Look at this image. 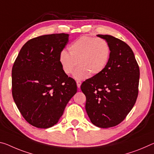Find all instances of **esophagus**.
<instances>
[{
    "instance_id": "34e87169",
    "label": "esophagus",
    "mask_w": 154,
    "mask_h": 154,
    "mask_svg": "<svg viewBox=\"0 0 154 154\" xmlns=\"http://www.w3.org/2000/svg\"><path fill=\"white\" fill-rule=\"evenodd\" d=\"M77 82V88H80V86H81V85H82V82H80V81H77L76 82Z\"/></svg>"
}]
</instances>
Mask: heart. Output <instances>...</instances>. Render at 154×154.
<instances>
[{"instance_id":"1","label":"heart","mask_w":154,"mask_h":154,"mask_svg":"<svg viewBox=\"0 0 154 154\" xmlns=\"http://www.w3.org/2000/svg\"><path fill=\"white\" fill-rule=\"evenodd\" d=\"M68 52L62 51L59 56L62 69L70 75L74 72L75 79H83L90 75H96L103 71L108 64L110 48L106 40L84 35L77 39L68 46Z\"/></svg>"}]
</instances>
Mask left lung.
Segmentation results:
<instances>
[{"instance_id": "8db88e82", "label": "left lung", "mask_w": 154, "mask_h": 154, "mask_svg": "<svg viewBox=\"0 0 154 154\" xmlns=\"http://www.w3.org/2000/svg\"><path fill=\"white\" fill-rule=\"evenodd\" d=\"M106 40L110 55L103 71L82 83L86 110L92 124L101 128L116 126L125 119L138 94L140 70L131 48L109 35Z\"/></svg>"}]
</instances>
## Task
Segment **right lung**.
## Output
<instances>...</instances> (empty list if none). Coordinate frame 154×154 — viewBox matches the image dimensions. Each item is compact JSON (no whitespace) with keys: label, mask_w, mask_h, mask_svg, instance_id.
Wrapping results in <instances>:
<instances>
[{"label":"right lung","mask_w":154,"mask_h":154,"mask_svg":"<svg viewBox=\"0 0 154 154\" xmlns=\"http://www.w3.org/2000/svg\"><path fill=\"white\" fill-rule=\"evenodd\" d=\"M68 34L41 35L29 40L18 53L12 68V96L29 124L48 128L57 123L77 84L62 69L60 53Z\"/></svg>","instance_id":"right-lung-1"}]
</instances>
